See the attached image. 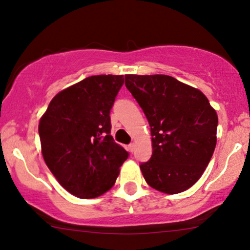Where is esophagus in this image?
<instances>
[{
  "label": "esophagus",
  "instance_id": "obj_1",
  "mask_svg": "<svg viewBox=\"0 0 250 250\" xmlns=\"http://www.w3.org/2000/svg\"><path fill=\"white\" fill-rule=\"evenodd\" d=\"M128 149H129V151H130V153H133V151L135 150V145H134V143H130V145L128 146Z\"/></svg>",
  "mask_w": 250,
  "mask_h": 250
}]
</instances>
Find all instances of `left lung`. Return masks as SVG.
I'll return each instance as SVG.
<instances>
[{"label":"left lung","mask_w":250,"mask_h":250,"mask_svg":"<svg viewBox=\"0 0 250 250\" xmlns=\"http://www.w3.org/2000/svg\"><path fill=\"white\" fill-rule=\"evenodd\" d=\"M125 87L150 125L153 155L140 165L146 182L166 194L190 188L216 146V111L199 89L168 75H125Z\"/></svg>","instance_id":"left-lung-1"}]
</instances>
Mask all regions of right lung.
Here are the masks:
<instances>
[{
	"label": "right lung",
	"instance_id": "add662e5",
	"mask_svg": "<svg viewBox=\"0 0 250 250\" xmlns=\"http://www.w3.org/2000/svg\"><path fill=\"white\" fill-rule=\"evenodd\" d=\"M123 82V75L89 76L60 91L40 121L43 159L77 197L108 191L129 156L110 135V109Z\"/></svg>",
	"mask_w": 250,
	"mask_h": 250
}]
</instances>
